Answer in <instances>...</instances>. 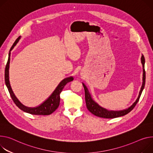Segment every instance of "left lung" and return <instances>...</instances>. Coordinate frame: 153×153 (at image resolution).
Here are the masks:
<instances>
[{
	"instance_id": "obj_1",
	"label": "left lung",
	"mask_w": 153,
	"mask_h": 153,
	"mask_svg": "<svg viewBox=\"0 0 153 153\" xmlns=\"http://www.w3.org/2000/svg\"><path fill=\"white\" fill-rule=\"evenodd\" d=\"M141 61L143 65V84L142 86L141 87V90L139 93V95H138V98L135 101V102L128 108L126 110H123L121 111H109L107 110L105 108H102L100 105H98V104H96L91 98V97L88 91L87 88L86 86L83 84V85H84V90H85V102H86V105L88 108V110L90 111V112L94 115L95 116L101 117V118H117L119 117L124 116L125 115L128 114L135 107L136 104H137L138 101H139V99L140 98L141 94L142 93V91L145 87V78H146V74H145V58L144 56L142 55V58H141Z\"/></svg>"
}]
</instances>
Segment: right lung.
I'll return each mask as SVG.
<instances>
[{
	"instance_id": "1",
	"label": "right lung",
	"mask_w": 153,
	"mask_h": 153,
	"mask_svg": "<svg viewBox=\"0 0 153 153\" xmlns=\"http://www.w3.org/2000/svg\"><path fill=\"white\" fill-rule=\"evenodd\" d=\"M21 36H19L16 40L15 41V43H13V46H11L10 51L12 50V49L14 48L16 43L18 42V41L19 40ZM10 52L9 53L8 55V59L5 66V84L6 85L8 88V91L10 93V94L11 96V98L13 102H15L16 105L21 110H23L24 112H25L27 113H29L32 115H51L52 113H53L54 111L56 110L60 104V94L63 89L65 85L67 84V83L71 82L73 80V78L72 77H68L63 79L60 84L57 86L53 92V93L51 94V96L49 97V98L45 101L39 107H37L36 108H28L24 106L22 104L20 103V102L17 100L16 98V96L15 94H13V92L11 88L10 85V82H9V64H10Z\"/></svg>"
}]
</instances>
